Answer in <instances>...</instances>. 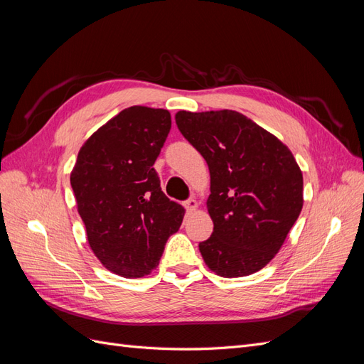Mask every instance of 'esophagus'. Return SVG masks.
Here are the masks:
<instances>
[{
  "instance_id": "1",
  "label": "esophagus",
  "mask_w": 364,
  "mask_h": 364,
  "mask_svg": "<svg viewBox=\"0 0 364 364\" xmlns=\"http://www.w3.org/2000/svg\"><path fill=\"white\" fill-rule=\"evenodd\" d=\"M183 206L186 208V211H196V209H197V206H199V203H197V200L196 199H188V200H186L185 203H183Z\"/></svg>"
}]
</instances>
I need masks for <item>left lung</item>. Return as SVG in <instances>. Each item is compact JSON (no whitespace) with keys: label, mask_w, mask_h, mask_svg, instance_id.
<instances>
[{"label":"left lung","mask_w":364,"mask_h":364,"mask_svg":"<svg viewBox=\"0 0 364 364\" xmlns=\"http://www.w3.org/2000/svg\"><path fill=\"white\" fill-rule=\"evenodd\" d=\"M176 124L205 158L213 235L199 245L209 270L241 278L266 267L304 205V178L290 149L237 111L176 114Z\"/></svg>","instance_id":"1"}]
</instances>
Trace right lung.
<instances>
[{
	"label": "right lung",
	"mask_w": 364,
	"mask_h": 364,
	"mask_svg": "<svg viewBox=\"0 0 364 364\" xmlns=\"http://www.w3.org/2000/svg\"><path fill=\"white\" fill-rule=\"evenodd\" d=\"M170 129L165 109L130 106L97 129L77 155L70 181L87 243L118 277L150 274L183 220L185 209L162 193L153 168Z\"/></svg>",
	"instance_id": "right-lung-1"
}]
</instances>
